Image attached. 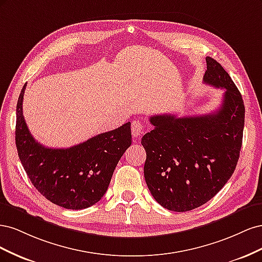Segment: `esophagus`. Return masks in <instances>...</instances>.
Masks as SVG:
<instances>
[{
	"mask_svg": "<svg viewBox=\"0 0 262 262\" xmlns=\"http://www.w3.org/2000/svg\"><path fill=\"white\" fill-rule=\"evenodd\" d=\"M144 130V124L143 122H141L139 120H134L131 123V132H132V136L134 138H138L140 137L142 132Z\"/></svg>",
	"mask_w": 262,
	"mask_h": 262,
	"instance_id": "34e87169",
	"label": "esophagus"
}]
</instances>
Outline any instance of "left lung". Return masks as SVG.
<instances>
[{"instance_id": "8db88e82", "label": "left lung", "mask_w": 262, "mask_h": 262, "mask_svg": "<svg viewBox=\"0 0 262 262\" xmlns=\"http://www.w3.org/2000/svg\"><path fill=\"white\" fill-rule=\"evenodd\" d=\"M203 82L224 89L216 112L177 118H149L144 134V177L154 199L165 209L186 212L215 195L231 178L239 158L245 124L242 95L219 62L208 57Z\"/></svg>"}]
</instances>
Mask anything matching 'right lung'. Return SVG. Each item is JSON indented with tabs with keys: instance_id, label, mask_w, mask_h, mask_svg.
Masks as SVG:
<instances>
[{
	"instance_id": "right-lung-1",
	"label": "right lung",
	"mask_w": 262,
	"mask_h": 262,
	"mask_svg": "<svg viewBox=\"0 0 262 262\" xmlns=\"http://www.w3.org/2000/svg\"><path fill=\"white\" fill-rule=\"evenodd\" d=\"M25 90L26 84L17 101L15 141L31 184L59 207H92L106 193L119 160L131 145V123L68 148L46 147L31 136L23 116Z\"/></svg>"
}]
</instances>
